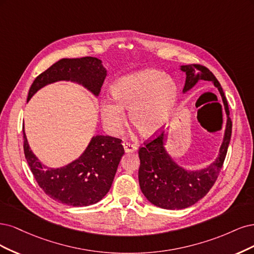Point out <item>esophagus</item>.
Segmentation results:
<instances>
[{"label": "esophagus", "instance_id": "obj_1", "mask_svg": "<svg viewBox=\"0 0 254 254\" xmlns=\"http://www.w3.org/2000/svg\"><path fill=\"white\" fill-rule=\"evenodd\" d=\"M122 145H124V149L127 153H133V152L137 151V145L132 144L130 142L125 141L124 143H122Z\"/></svg>", "mask_w": 254, "mask_h": 254}]
</instances>
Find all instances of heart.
Returning <instances> with one entry per match:
<instances>
[{
    "label": "heart",
    "mask_w": 254,
    "mask_h": 254,
    "mask_svg": "<svg viewBox=\"0 0 254 254\" xmlns=\"http://www.w3.org/2000/svg\"><path fill=\"white\" fill-rule=\"evenodd\" d=\"M117 101L101 104L103 125L112 134L129 120L142 136L152 137L162 132L174 115L178 101V86L171 77L156 69H143L118 78L111 86Z\"/></svg>",
    "instance_id": "1"
}]
</instances>
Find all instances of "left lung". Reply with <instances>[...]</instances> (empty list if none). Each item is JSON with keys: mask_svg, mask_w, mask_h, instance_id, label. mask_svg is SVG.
Here are the masks:
<instances>
[{"mask_svg": "<svg viewBox=\"0 0 254 254\" xmlns=\"http://www.w3.org/2000/svg\"><path fill=\"white\" fill-rule=\"evenodd\" d=\"M181 69L186 72L187 76L184 93L191 89L199 80L211 81L222 96L228 116L219 154L215 161L208 168L188 171L178 166L165 149V140L167 139L165 133H161L151 141L144 142V146L139 149L140 167L138 171V179L140 189L150 202L168 210L190 207L210 191L224 165L232 133V121L229 117L228 102L223 88L213 73L200 64L183 65Z\"/></svg>", "mask_w": 254, "mask_h": 254, "instance_id": "8db88e82", "label": "left lung"}]
</instances>
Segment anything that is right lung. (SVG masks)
Listing matches in <instances>:
<instances>
[{"mask_svg": "<svg viewBox=\"0 0 254 254\" xmlns=\"http://www.w3.org/2000/svg\"><path fill=\"white\" fill-rule=\"evenodd\" d=\"M105 77L106 69L102 61L94 57L61 59L35 79L27 101L40 88L57 81L76 82L98 96ZM23 138L25 158L41 189L54 200L72 207L91 206L104 197L125 154L121 139L96 135L78 159L54 169L44 166L32 153L24 129Z\"/></svg>", "mask_w": 254, "mask_h": 254, "instance_id": "right-lung-1", "label": "right lung"}]
</instances>
